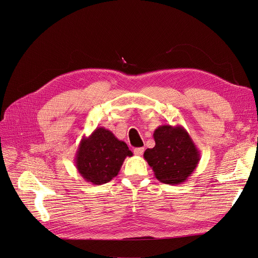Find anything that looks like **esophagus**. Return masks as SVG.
Instances as JSON below:
<instances>
[{
    "label": "esophagus",
    "mask_w": 258,
    "mask_h": 258,
    "mask_svg": "<svg viewBox=\"0 0 258 258\" xmlns=\"http://www.w3.org/2000/svg\"><path fill=\"white\" fill-rule=\"evenodd\" d=\"M144 148L143 147H139V148H135L134 149V153L136 154V155H142L143 153H144Z\"/></svg>",
    "instance_id": "34e87169"
}]
</instances>
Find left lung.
<instances>
[{"label":"left lung","mask_w":258,"mask_h":258,"mask_svg":"<svg viewBox=\"0 0 258 258\" xmlns=\"http://www.w3.org/2000/svg\"><path fill=\"white\" fill-rule=\"evenodd\" d=\"M153 138L155 146L146 149L144 158L162 183L179 185L188 179L199 165L201 153L189 134L182 126L163 124Z\"/></svg>","instance_id":"obj_1"}]
</instances>
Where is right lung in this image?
Segmentation results:
<instances>
[{"instance_id": "add662e5", "label": "right lung", "mask_w": 258, "mask_h": 258, "mask_svg": "<svg viewBox=\"0 0 258 258\" xmlns=\"http://www.w3.org/2000/svg\"><path fill=\"white\" fill-rule=\"evenodd\" d=\"M126 156H133L127 145L105 127H97L83 137L75 156V166L83 179L102 185L118 175Z\"/></svg>"}]
</instances>
